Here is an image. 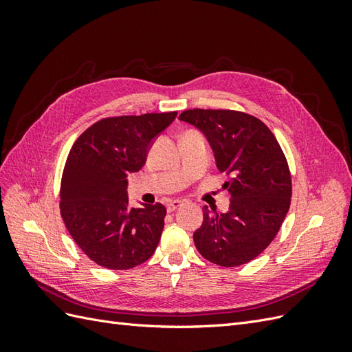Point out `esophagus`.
<instances>
[{
    "mask_svg": "<svg viewBox=\"0 0 352 352\" xmlns=\"http://www.w3.org/2000/svg\"><path fill=\"white\" fill-rule=\"evenodd\" d=\"M180 206H182V201H179V199L170 201L168 204H167V211H168V212H173V211L177 210Z\"/></svg>",
    "mask_w": 352,
    "mask_h": 352,
    "instance_id": "34e87169",
    "label": "esophagus"
}]
</instances>
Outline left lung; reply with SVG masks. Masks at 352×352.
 <instances>
[{
	"mask_svg": "<svg viewBox=\"0 0 352 352\" xmlns=\"http://www.w3.org/2000/svg\"><path fill=\"white\" fill-rule=\"evenodd\" d=\"M206 135L220 173L230 180L225 214H208L194 232L198 252L223 267L254 260L278 235L291 206L292 182L286 157L260 119L235 110H186L179 116Z\"/></svg>",
	"mask_w": 352,
	"mask_h": 352,
	"instance_id": "left-lung-1",
	"label": "left lung"
}]
</instances>
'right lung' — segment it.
<instances>
[{
	"mask_svg": "<svg viewBox=\"0 0 352 352\" xmlns=\"http://www.w3.org/2000/svg\"><path fill=\"white\" fill-rule=\"evenodd\" d=\"M177 113L107 117L73 144L63 170L60 211L70 236L88 257L127 270L151 257L162 238L163 204L132 208L127 175L140 172L155 136Z\"/></svg>",
	"mask_w": 352,
	"mask_h": 352,
	"instance_id": "right-lung-1",
	"label": "right lung"
}]
</instances>
